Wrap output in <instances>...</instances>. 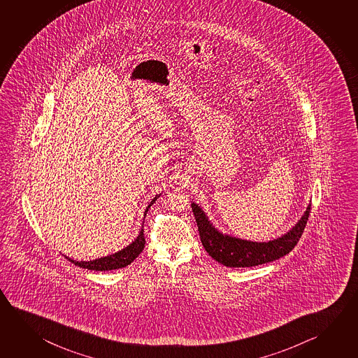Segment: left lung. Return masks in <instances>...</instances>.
Segmentation results:
<instances>
[{
    "label": "left lung",
    "instance_id": "1",
    "mask_svg": "<svg viewBox=\"0 0 358 358\" xmlns=\"http://www.w3.org/2000/svg\"><path fill=\"white\" fill-rule=\"evenodd\" d=\"M191 207L200 232L201 243L205 250L217 263L229 268L257 266L274 262L289 254L301 238L310 213V205H308L307 211L296 222V225L284 234L282 238H274L268 243H257L221 234L217 229L213 227L199 205L192 202Z\"/></svg>",
    "mask_w": 358,
    "mask_h": 358
}]
</instances>
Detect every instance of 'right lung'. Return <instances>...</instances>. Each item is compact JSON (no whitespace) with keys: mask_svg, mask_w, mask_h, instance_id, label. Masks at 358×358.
<instances>
[{"mask_svg":"<svg viewBox=\"0 0 358 358\" xmlns=\"http://www.w3.org/2000/svg\"><path fill=\"white\" fill-rule=\"evenodd\" d=\"M157 197L158 196H156V197L151 201V203L148 205V207L145 208V215H147V211H148V208L153 205L155 201L157 200ZM143 222H145V221H143ZM145 234H143V227H142L141 231H139L138 236L133 241L132 244L128 245L123 250L118 251V252H115V254L101 257V259L90 260V262H76V260H71L69 257H66V259H69V262L76 264V265L80 266V268H84V269L95 270V271L120 269V268H124L127 265H129L136 257H138L139 254L142 252V250L145 249Z\"/></svg>","mask_w":358,"mask_h":358,"instance_id":"obj_1","label":"right lung"}]
</instances>
